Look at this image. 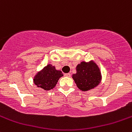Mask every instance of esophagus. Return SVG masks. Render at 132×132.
I'll use <instances>...</instances> for the list:
<instances>
[{"instance_id": "1", "label": "esophagus", "mask_w": 132, "mask_h": 132, "mask_svg": "<svg viewBox=\"0 0 132 132\" xmlns=\"http://www.w3.org/2000/svg\"><path fill=\"white\" fill-rule=\"evenodd\" d=\"M64 76H65V77H71V74H70V73H65Z\"/></svg>"}]
</instances>
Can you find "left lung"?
<instances>
[{
	"mask_svg": "<svg viewBox=\"0 0 132 132\" xmlns=\"http://www.w3.org/2000/svg\"><path fill=\"white\" fill-rule=\"evenodd\" d=\"M77 73L72 75L77 87L82 91H87L97 87L102 81L100 68L93 60L82 61L76 67Z\"/></svg>",
	"mask_w": 132,
	"mask_h": 132,
	"instance_id": "8db88e82",
	"label": "left lung"
}]
</instances>
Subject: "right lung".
Returning <instances> with one entry per match:
<instances>
[{
	"instance_id": "right-lung-1",
	"label": "right lung",
	"mask_w": 132,
	"mask_h": 132,
	"mask_svg": "<svg viewBox=\"0 0 132 132\" xmlns=\"http://www.w3.org/2000/svg\"><path fill=\"white\" fill-rule=\"evenodd\" d=\"M63 76L61 70L55 69L54 66L48 64L34 75L33 82L37 87L45 91H49L55 87L59 79Z\"/></svg>"
}]
</instances>
